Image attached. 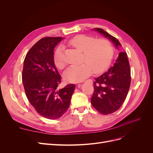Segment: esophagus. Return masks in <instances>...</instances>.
<instances>
[{"instance_id":"esophagus-1","label":"esophagus","mask_w":153,"mask_h":153,"mask_svg":"<svg viewBox=\"0 0 153 153\" xmlns=\"http://www.w3.org/2000/svg\"><path fill=\"white\" fill-rule=\"evenodd\" d=\"M84 82V81H83V82Z\"/></svg>"}]
</instances>
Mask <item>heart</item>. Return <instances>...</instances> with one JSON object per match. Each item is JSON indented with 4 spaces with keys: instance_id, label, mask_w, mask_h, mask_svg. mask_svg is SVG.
Wrapping results in <instances>:
<instances>
[{
    "instance_id": "heart-1",
    "label": "heart",
    "mask_w": 153,
    "mask_h": 153,
    "mask_svg": "<svg viewBox=\"0 0 153 153\" xmlns=\"http://www.w3.org/2000/svg\"><path fill=\"white\" fill-rule=\"evenodd\" d=\"M69 44L83 53L82 61L85 62L68 67L64 72L65 80L76 83L89 76L92 72L100 73L108 66L113 55V48L108 40H96L93 37L78 35L69 41ZM55 66L62 69L65 66L62 48L59 47L54 54Z\"/></svg>"
}]
</instances>
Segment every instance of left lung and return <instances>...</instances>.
<instances>
[{
    "mask_svg": "<svg viewBox=\"0 0 153 153\" xmlns=\"http://www.w3.org/2000/svg\"><path fill=\"white\" fill-rule=\"evenodd\" d=\"M108 38L117 49L121 47L117 39L102 29H92ZM131 83V71L126 52H120L114 66L95 78L92 105L99 112L107 115L117 111L126 99Z\"/></svg>",
    "mask_w": 153,
    "mask_h": 153,
    "instance_id": "obj_1",
    "label": "left lung"
}]
</instances>
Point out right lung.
Returning <instances> with one entry per match:
<instances>
[{"label": "right lung", "instance_id": "right-lung-1", "mask_svg": "<svg viewBox=\"0 0 153 153\" xmlns=\"http://www.w3.org/2000/svg\"><path fill=\"white\" fill-rule=\"evenodd\" d=\"M61 37H46L37 42L27 53L22 71V82L27 99L41 116L49 119L61 117L68 109L75 84L62 89L53 62V50Z\"/></svg>", "mask_w": 153, "mask_h": 153}]
</instances>
